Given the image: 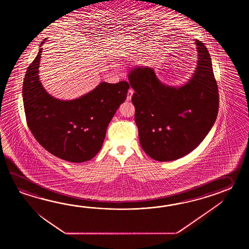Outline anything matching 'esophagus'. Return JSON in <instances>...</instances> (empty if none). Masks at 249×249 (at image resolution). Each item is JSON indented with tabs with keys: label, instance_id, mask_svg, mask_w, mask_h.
Here are the masks:
<instances>
[{
	"label": "esophagus",
	"instance_id": "1",
	"mask_svg": "<svg viewBox=\"0 0 249 249\" xmlns=\"http://www.w3.org/2000/svg\"><path fill=\"white\" fill-rule=\"evenodd\" d=\"M132 94H133V90H132V89H129V90H128V93H127V101H130L132 100Z\"/></svg>",
	"mask_w": 249,
	"mask_h": 249
}]
</instances>
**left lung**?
I'll use <instances>...</instances> for the list:
<instances>
[{
  "label": "left lung",
  "mask_w": 249,
  "mask_h": 249,
  "mask_svg": "<svg viewBox=\"0 0 249 249\" xmlns=\"http://www.w3.org/2000/svg\"><path fill=\"white\" fill-rule=\"evenodd\" d=\"M195 44L196 68L184 85H164L150 68L129 74L140 143L155 160L173 161L190 153L216 120L219 94L210 54L203 42Z\"/></svg>",
  "instance_id": "8db88e82"
}]
</instances>
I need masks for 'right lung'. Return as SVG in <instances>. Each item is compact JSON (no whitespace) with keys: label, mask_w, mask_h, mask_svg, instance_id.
Segmentation results:
<instances>
[{"label":"right lung","mask_w":249,"mask_h":249,"mask_svg":"<svg viewBox=\"0 0 249 249\" xmlns=\"http://www.w3.org/2000/svg\"><path fill=\"white\" fill-rule=\"evenodd\" d=\"M27 68L23 83V101L27 125L38 142L58 159L83 163L100 151L107 128L117 108L126 100L130 86L101 82L77 99L63 101L49 94L39 78L42 53Z\"/></svg>","instance_id":"add662e5"}]
</instances>
